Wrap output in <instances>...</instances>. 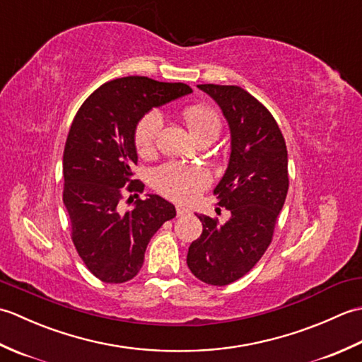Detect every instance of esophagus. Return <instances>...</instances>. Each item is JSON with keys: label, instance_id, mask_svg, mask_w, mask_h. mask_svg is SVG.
I'll return each instance as SVG.
<instances>
[{"label": "esophagus", "instance_id": "obj_1", "mask_svg": "<svg viewBox=\"0 0 362 362\" xmlns=\"http://www.w3.org/2000/svg\"><path fill=\"white\" fill-rule=\"evenodd\" d=\"M175 213H177V216H185V214H188V213H191L187 206H183V205H177L175 206Z\"/></svg>", "mask_w": 362, "mask_h": 362}]
</instances>
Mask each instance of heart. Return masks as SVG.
<instances>
[{
	"instance_id": "heart-1",
	"label": "heart",
	"mask_w": 362,
	"mask_h": 362,
	"mask_svg": "<svg viewBox=\"0 0 362 362\" xmlns=\"http://www.w3.org/2000/svg\"><path fill=\"white\" fill-rule=\"evenodd\" d=\"M183 121L189 132L199 141L213 140L221 130L219 115L210 107L191 105L183 110ZM163 127V119L157 110H151L136 122L134 143L140 156H151L156 151L158 136ZM152 187L160 194L177 202H191L210 185L211 175L202 166L182 165L177 161H166L157 166L151 175Z\"/></svg>"
}]
</instances>
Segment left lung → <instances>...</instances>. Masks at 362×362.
Masks as SVG:
<instances>
[{
    "instance_id": "8db88e82",
    "label": "left lung",
    "mask_w": 362,
    "mask_h": 362,
    "mask_svg": "<svg viewBox=\"0 0 362 362\" xmlns=\"http://www.w3.org/2000/svg\"><path fill=\"white\" fill-rule=\"evenodd\" d=\"M219 104L232 134L228 168L214 188L218 204L232 213L224 226L199 214L202 235L191 243L187 263L196 279L226 286L241 279L272 243L288 194V151L272 113L236 86H197Z\"/></svg>"
}]
</instances>
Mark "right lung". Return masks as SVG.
Segmentation results:
<instances>
[{
	"label": "right lung",
	"instance_id": "obj_1",
	"mask_svg": "<svg viewBox=\"0 0 362 362\" xmlns=\"http://www.w3.org/2000/svg\"><path fill=\"white\" fill-rule=\"evenodd\" d=\"M187 83L158 82L144 76L105 82L91 93L71 122L64 151V204L71 240L88 271L104 283H124L140 272L153 233L175 216L173 204L151 194L134 179V132L152 107L191 93ZM136 198L121 214L122 199Z\"/></svg>",
	"mask_w": 362,
	"mask_h": 362
}]
</instances>
